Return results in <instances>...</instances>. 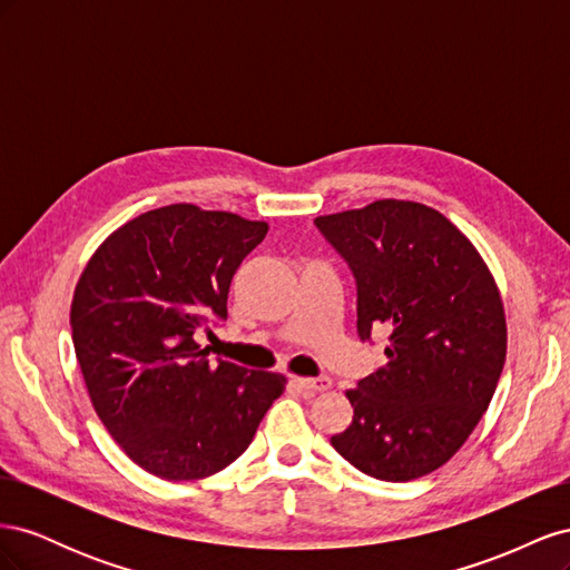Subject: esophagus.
<instances>
[{
  "label": "esophagus",
  "mask_w": 570,
  "mask_h": 570,
  "mask_svg": "<svg viewBox=\"0 0 570 570\" xmlns=\"http://www.w3.org/2000/svg\"><path fill=\"white\" fill-rule=\"evenodd\" d=\"M295 383L302 387V390H312V392H325L331 390L333 381L327 375H318V377H295Z\"/></svg>",
  "instance_id": "esophagus-1"
}]
</instances>
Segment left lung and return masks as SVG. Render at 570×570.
Here are the masks:
<instances>
[{
    "mask_svg": "<svg viewBox=\"0 0 570 570\" xmlns=\"http://www.w3.org/2000/svg\"><path fill=\"white\" fill-rule=\"evenodd\" d=\"M356 278V331H390L387 364L347 390L354 419L331 438L377 480L450 461L490 406L507 358L504 302L480 252L419 202L377 199L316 218Z\"/></svg>",
    "mask_w": 570,
    "mask_h": 570,
    "instance_id": "8db88e82",
    "label": "left lung"
}]
</instances>
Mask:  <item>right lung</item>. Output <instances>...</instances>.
<instances>
[{
	"label": "right lung",
	"instance_id": "add662e5",
	"mask_svg": "<svg viewBox=\"0 0 570 570\" xmlns=\"http://www.w3.org/2000/svg\"><path fill=\"white\" fill-rule=\"evenodd\" d=\"M268 223L170 204L114 230L80 273L71 327L99 421L140 469L199 480L252 444L285 375L209 361L195 335Z\"/></svg>",
	"mask_w": 570,
	"mask_h": 570
}]
</instances>
